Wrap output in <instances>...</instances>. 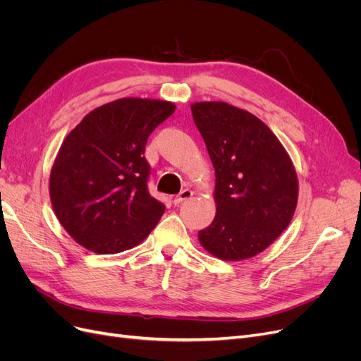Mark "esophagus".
<instances>
[{"mask_svg": "<svg viewBox=\"0 0 361 361\" xmlns=\"http://www.w3.org/2000/svg\"><path fill=\"white\" fill-rule=\"evenodd\" d=\"M192 197V191L191 190H183V191H180L176 197H174V204H180L182 202H185V200H188V199H191Z\"/></svg>", "mask_w": 361, "mask_h": 361, "instance_id": "obj_1", "label": "esophagus"}]
</instances>
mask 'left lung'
Wrapping results in <instances>:
<instances>
[{
  "mask_svg": "<svg viewBox=\"0 0 361 361\" xmlns=\"http://www.w3.org/2000/svg\"><path fill=\"white\" fill-rule=\"evenodd\" d=\"M191 113L215 169L216 214L199 241L221 260L253 257L292 220L298 200L293 164L272 130L241 108L195 102Z\"/></svg>",
  "mask_w": 361,
  "mask_h": 361,
  "instance_id": "1",
  "label": "left lung"
}]
</instances>
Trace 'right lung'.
<instances>
[{
  "label": "right lung",
  "mask_w": 361,
  "mask_h": 361,
  "mask_svg": "<svg viewBox=\"0 0 361 361\" xmlns=\"http://www.w3.org/2000/svg\"><path fill=\"white\" fill-rule=\"evenodd\" d=\"M171 102L123 97L87 114L59 150L49 178L54 212L76 243L114 255L138 245L166 206L147 190L149 135Z\"/></svg>",
  "instance_id": "obj_1"
}]
</instances>
